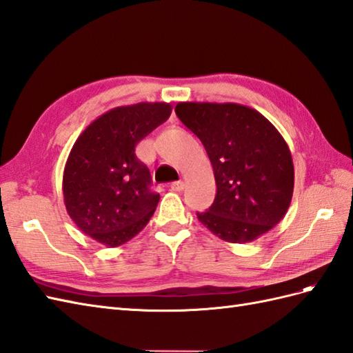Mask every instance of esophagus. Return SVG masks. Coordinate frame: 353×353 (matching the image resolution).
<instances>
[{
    "label": "esophagus",
    "mask_w": 353,
    "mask_h": 353,
    "mask_svg": "<svg viewBox=\"0 0 353 353\" xmlns=\"http://www.w3.org/2000/svg\"><path fill=\"white\" fill-rule=\"evenodd\" d=\"M172 192H183L184 190V183L183 181H174L170 185Z\"/></svg>",
    "instance_id": "esophagus-1"
}]
</instances>
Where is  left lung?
I'll return each instance as SVG.
<instances>
[{"label": "left lung", "mask_w": 353, "mask_h": 353, "mask_svg": "<svg viewBox=\"0 0 353 353\" xmlns=\"http://www.w3.org/2000/svg\"><path fill=\"white\" fill-rule=\"evenodd\" d=\"M181 123L211 160L217 194L197 219L223 241L252 243L279 225L294 193L286 141L259 112L238 103H178Z\"/></svg>", "instance_id": "1"}]
</instances>
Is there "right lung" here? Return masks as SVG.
<instances>
[{
  "label": "right lung",
  "instance_id": "add662e5",
  "mask_svg": "<svg viewBox=\"0 0 353 353\" xmlns=\"http://www.w3.org/2000/svg\"><path fill=\"white\" fill-rule=\"evenodd\" d=\"M169 103H136L108 110L85 128L63 176L68 216L85 235L108 247L130 241L147 226L160 194L134 148L170 117Z\"/></svg>",
  "mask_w": 353,
  "mask_h": 353
}]
</instances>
